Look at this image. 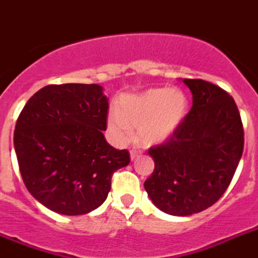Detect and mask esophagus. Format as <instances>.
Masks as SVG:
<instances>
[{
    "label": "esophagus",
    "mask_w": 258,
    "mask_h": 258,
    "mask_svg": "<svg viewBox=\"0 0 258 258\" xmlns=\"http://www.w3.org/2000/svg\"><path fill=\"white\" fill-rule=\"evenodd\" d=\"M140 153H142V151H138V149H133V151H131V159H133V160L138 159V157L140 156Z\"/></svg>",
    "instance_id": "obj_1"
}]
</instances>
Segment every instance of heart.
Here are the masks:
<instances>
[{"label": "heart", "mask_w": 258, "mask_h": 258, "mask_svg": "<svg viewBox=\"0 0 258 258\" xmlns=\"http://www.w3.org/2000/svg\"><path fill=\"white\" fill-rule=\"evenodd\" d=\"M187 111V99L178 89H149L140 94L125 96L112 114L109 127L120 140L133 136L131 127L139 128V139L146 146L161 144L176 131Z\"/></svg>", "instance_id": "b5f03b06"}]
</instances>
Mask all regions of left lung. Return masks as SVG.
Listing matches in <instances>:
<instances>
[{"label":"left lung","instance_id":"8db88e82","mask_svg":"<svg viewBox=\"0 0 258 258\" xmlns=\"http://www.w3.org/2000/svg\"><path fill=\"white\" fill-rule=\"evenodd\" d=\"M192 106L169 139L151 147L155 170L144 182L155 206L170 215L201 213L229 186L244 148L239 109L226 90L203 80H183Z\"/></svg>","mask_w":258,"mask_h":258}]
</instances>
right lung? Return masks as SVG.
<instances>
[{
    "mask_svg": "<svg viewBox=\"0 0 258 258\" xmlns=\"http://www.w3.org/2000/svg\"><path fill=\"white\" fill-rule=\"evenodd\" d=\"M109 101L96 84L47 85L17 119L14 148L23 182L36 201L62 215H82L105 202L127 149L106 142Z\"/></svg>",
    "mask_w": 258,
    "mask_h": 258,
    "instance_id": "obj_1",
    "label": "right lung"
}]
</instances>
